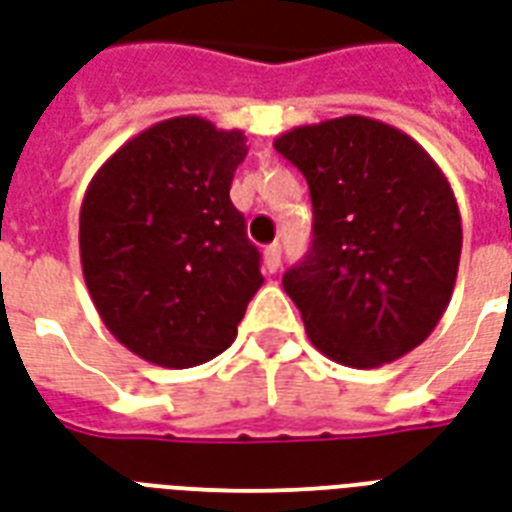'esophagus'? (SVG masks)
<instances>
[{"instance_id": "obj_1", "label": "esophagus", "mask_w": 512, "mask_h": 512, "mask_svg": "<svg viewBox=\"0 0 512 512\" xmlns=\"http://www.w3.org/2000/svg\"><path fill=\"white\" fill-rule=\"evenodd\" d=\"M263 263H266L268 271L274 274L276 268L282 266V246H279V244L266 246V252H263Z\"/></svg>"}]
</instances>
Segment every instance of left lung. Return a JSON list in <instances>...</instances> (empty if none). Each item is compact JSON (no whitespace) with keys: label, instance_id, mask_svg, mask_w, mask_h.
Listing matches in <instances>:
<instances>
[{"label":"left lung","instance_id":"left-lung-1","mask_svg":"<svg viewBox=\"0 0 512 512\" xmlns=\"http://www.w3.org/2000/svg\"><path fill=\"white\" fill-rule=\"evenodd\" d=\"M274 149L312 195V249L282 285L314 347L377 369L426 342L461 257L456 195L429 151L369 116L293 127Z\"/></svg>","mask_w":512,"mask_h":512}]
</instances>
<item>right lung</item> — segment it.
<instances>
[{
	"instance_id": "1",
	"label": "right lung",
	"mask_w": 512,
	"mask_h": 512,
	"mask_svg": "<svg viewBox=\"0 0 512 512\" xmlns=\"http://www.w3.org/2000/svg\"><path fill=\"white\" fill-rule=\"evenodd\" d=\"M241 130L200 116L151 124L113 151L81 203V268L105 328L138 358L189 369L217 358L263 285L230 184Z\"/></svg>"
}]
</instances>
